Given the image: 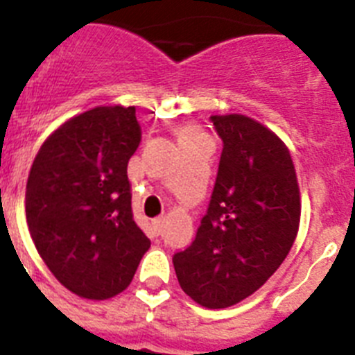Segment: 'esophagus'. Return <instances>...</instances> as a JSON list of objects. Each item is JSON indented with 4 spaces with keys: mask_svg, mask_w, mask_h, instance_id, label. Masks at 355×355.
<instances>
[{
    "mask_svg": "<svg viewBox=\"0 0 355 355\" xmlns=\"http://www.w3.org/2000/svg\"><path fill=\"white\" fill-rule=\"evenodd\" d=\"M153 227H155V231L156 233H162V229H163V218L162 216H158V218H155V220H153Z\"/></svg>",
    "mask_w": 355,
    "mask_h": 355,
    "instance_id": "obj_1",
    "label": "esophagus"
}]
</instances>
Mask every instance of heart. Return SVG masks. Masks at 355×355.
<instances>
[{"label": "heart", "mask_w": 355, "mask_h": 355, "mask_svg": "<svg viewBox=\"0 0 355 355\" xmlns=\"http://www.w3.org/2000/svg\"><path fill=\"white\" fill-rule=\"evenodd\" d=\"M199 131L196 130V128H190V126H187V128H181L180 130V142L181 140H188V139H193V137H199Z\"/></svg>", "instance_id": "heart-1"}]
</instances>
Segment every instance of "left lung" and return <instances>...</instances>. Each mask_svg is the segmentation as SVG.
<instances>
[{
	"label": "left lung",
	"instance_id": "obj_1",
	"mask_svg": "<svg viewBox=\"0 0 355 355\" xmlns=\"http://www.w3.org/2000/svg\"><path fill=\"white\" fill-rule=\"evenodd\" d=\"M222 155L196 240L175 252V275L197 304L220 309L261 288L293 245L300 196L290 150L245 115H213Z\"/></svg>",
	"mask_w": 355,
	"mask_h": 355
}]
</instances>
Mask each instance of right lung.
Segmentation results:
<instances>
[{
	"mask_svg": "<svg viewBox=\"0 0 355 355\" xmlns=\"http://www.w3.org/2000/svg\"><path fill=\"white\" fill-rule=\"evenodd\" d=\"M140 140L135 106H97L62 124L31 165V240L53 275L83 299L126 290L150 247L133 218L128 180Z\"/></svg>",
	"mask_w": 355,
	"mask_h": 355,
	"instance_id": "obj_1",
	"label": "right lung"
}]
</instances>
